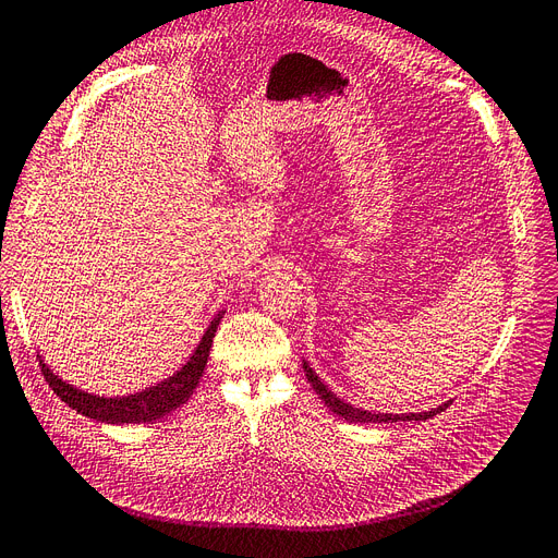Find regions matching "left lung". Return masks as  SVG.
Segmentation results:
<instances>
[{
    "instance_id": "left-lung-1",
    "label": "left lung",
    "mask_w": 558,
    "mask_h": 558,
    "mask_svg": "<svg viewBox=\"0 0 558 558\" xmlns=\"http://www.w3.org/2000/svg\"><path fill=\"white\" fill-rule=\"evenodd\" d=\"M302 367H305V375L312 384L314 391L318 393V398L326 402V408H330L337 416H342L344 421H353V424H396V421H426V418H433L435 414L445 412L451 400L445 402V404H437V408L428 410V412H410V414H386V412H367V410H361V408H353V404L344 402L342 398H337L330 388L318 379V375L314 373V369L310 367L307 361H302Z\"/></svg>"
}]
</instances>
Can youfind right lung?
I'll use <instances>...</instances> for the list:
<instances>
[{
    "mask_svg": "<svg viewBox=\"0 0 558 558\" xmlns=\"http://www.w3.org/2000/svg\"><path fill=\"white\" fill-rule=\"evenodd\" d=\"M223 314L226 312H218L214 316V320L205 330V335H202V340L195 347L189 363H185L181 369H177L172 377L162 379L156 386H148L140 393L107 398V396H93L88 391H81V388H76L74 384H66L64 379L50 373V367L39 356L41 373L48 386L62 398V402L70 404L72 410H76L83 416L102 421V424H148V421L162 418L170 412L179 410L181 404L193 396L202 373H205L214 335L218 324H221Z\"/></svg>",
    "mask_w": 558,
    "mask_h": 558,
    "instance_id": "right-lung-1",
    "label": "right lung"
}]
</instances>
